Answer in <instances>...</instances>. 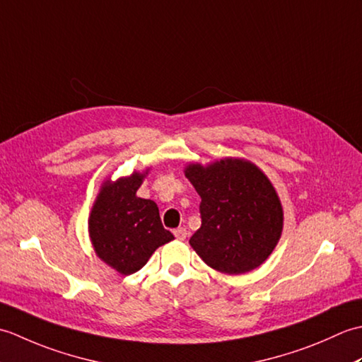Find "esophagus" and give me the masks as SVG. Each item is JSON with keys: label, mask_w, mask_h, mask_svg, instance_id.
Returning <instances> with one entry per match:
<instances>
[{"label": "esophagus", "mask_w": 362, "mask_h": 362, "mask_svg": "<svg viewBox=\"0 0 362 362\" xmlns=\"http://www.w3.org/2000/svg\"><path fill=\"white\" fill-rule=\"evenodd\" d=\"M174 236L177 238V240H180V241L187 240V236H188L187 228H185V227H179V228H175V230H174Z\"/></svg>", "instance_id": "34e87169"}]
</instances>
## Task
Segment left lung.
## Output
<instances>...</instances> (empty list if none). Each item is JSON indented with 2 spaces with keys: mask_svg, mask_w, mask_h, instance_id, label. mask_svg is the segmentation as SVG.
I'll return each mask as SVG.
<instances>
[{
  "mask_svg": "<svg viewBox=\"0 0 362 362\" xmlns=\"http://www.w3.org/2000/svg\"><path fill=\"white\" fill-rule=\"evenodd\" d=\"M185 175L202 199V226L189 240L197 255L228 275L263 264L283 230L281 202L266 174L249 160L227 157L189 163Z\"/></svg>",
  "mask_w": 362,
  "mask_h": 362,
  "instance_id": "obj_1",
  "label": "left lung"
}]
</instances>
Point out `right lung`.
I'll return each instance as SVG.
<instances>
[{"mask_svg": "<svg viewBox=\"0 0 362 362\" xmlns=\"http://www.w3.org/2000/svg\"><path fill=\"white\" fill-rule=\"evenodd\" d=\"M148 171L105 180L88 218L96 255L122 275L140 271L160 245L174 240L161 224L157 204L136 196Z\"/></svg>", "mask_w": 362, "mask_h": 362, "instance_id": "1", "label": "right lung"}]
</instances>
